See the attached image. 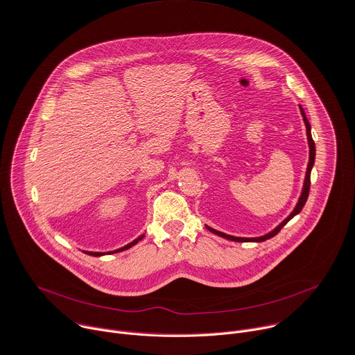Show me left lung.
<instances>
[{"label":"left lung","instance_id":"1","mask_svg":"<svg viewBox=\"0 0 355 355\" xmlns=\"http://www.w3.org/2000/svg\"><path fill=\"white\" fill-rule=\"evenodd\" d=\"M300 108H301V114H302V118H304V123H305V127H306V137H308V144H309V163H308V167H306V174H305V181H304V188H302V192H301V196H300V199H298V203H297V206H295V209L291 211V214L284 220V221H282L273 231H270L269 234H266V235H263V237H258V239H241V237H232V235H228V234H224V232H220V231H217V230H213V228H210V227H206L209 231H211L213 234H217V235H220V237H223V239H225V240H231V241H237V243H262V241H266V240H269V239H272V237H275V235L295 216V214H298L301 210H302V207H304V205H305V202H306V199H308V195H309V187H311V170H312V167H313V163H315V142H313V139H312V135H311V125H309V121H308V118H306V115H305V112H304V108L300 105Z\"/></svg>","mask_w":355,"mask_h":355}]
</instances>
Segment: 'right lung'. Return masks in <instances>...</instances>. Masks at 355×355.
Listing matches in <instances>:
<instances>
[{
    "label": "right lung",
    "mask_w": 355,
    "mask_h": 355,
    "mask_svg": "<svg viewBox=\"0 0 355 355\" xmlns=\"http://www.w3.org/2000/svg\"><path fill=\"white\" fill-rule=\"evenodd\" d=\"M144 239V235L142 237H139V239H137V240H134L131 244H128V245H125L124 248H120V250H116V251H114V252H121V251H125V250H128V248H131L132 245H135V244H138L139 243V240H142ZM86 254H90V255H93V257H100V255H104V254H101V252H86Z\"/></svg>",
    "instance_id": "obj_1"
}]
</instances>
